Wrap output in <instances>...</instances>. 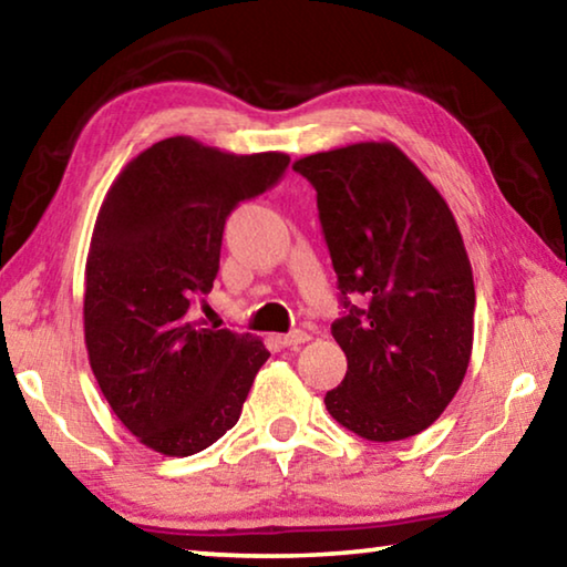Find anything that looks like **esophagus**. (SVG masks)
<instances>
[{"label": "esophagus", "instance_id": "34e87169", "mask_svg": "<svg viewBox=\"0 0 567 567\" xmlns=\"http://www.w3.org/2000/svg\"><path fill=\"white\" fill-rule=\"evenodd\" d=\"M277 340H280V344H285V348H297V344H302V342L310 340V334H307L305 330H292V332H287V334H282V338H277Z\"/></svg>", "mask_w": 567, "mask_h": 567}]
</instances>
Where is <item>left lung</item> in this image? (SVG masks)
<instances>
[{"label": "left lung", "mask_w": 567, "mask_h": 567, "mask_svg": "<svg viewBox=\"0 0 567 567\" xmlns=\"http://www.w3.org/2000/svg\"><path fill=\"white\" fill-rule=\"evenodd\" d=\"M292 169L318 192L344 307L332 338L348 372L324 405L364 440L417 435L455 398L473 352V267L455 217L392 142L318 152Z\"/></svg>", "instance_id": "left-lung-1"}]
</instances>
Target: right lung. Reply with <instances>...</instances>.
Returning <instances> with one entry per match:
<instances>
[{"label":"right lung","mask_w":567,"mask_h":567,"mask_svg":"<svg viewBox=\"0 0 567 567\" xmlns=\"http://www.w3.org/2000/svg\"><path fill=\"white\" fill-rule=\"evenodd\" d=\"M282 152L229 155L169 137L114 179L84 270V342L102 395L142 445L187 457L235 427L270 352L252 334L205 328L225 219L275 187Z\"/></svg>","instance_id":"1"}]
</instances>
